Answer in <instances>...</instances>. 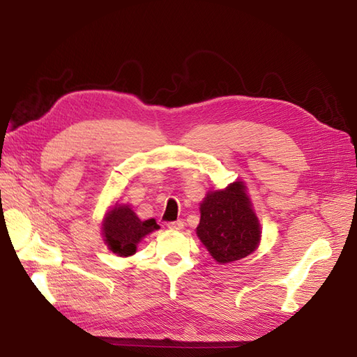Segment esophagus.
I'll return each mask as SVG.
<instances>
[{"instance_id":"1","label":"esophagus","mask_w":357,"mask_h":357,"mask_svg":"<svg viewBox=\"0 0 357 357\" xmlns=\"http://www.w3.org/2000/svg\"><path fill=\"white\" fill-rule=\"evenodd\" d=\"M167 229H171V230H182L183 229V221L176 220V221L167 222Z\"/></svg>"}]
</instances>
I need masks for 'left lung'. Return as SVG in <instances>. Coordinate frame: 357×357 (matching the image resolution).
Returning a JSON list of instances; mask_svg holds the SVG:
<instances>
[{
	"mask_svg": "<svg viewBox=\"0 0 357 357\" xmlns=\"http://www.w3.org/2000/svg\"><path fill=\"white\" fill-rule=\"evenodd\" d=\"M197 234L218 264L240 260L257 248L260 226L241 182L205 197Z\"/></svg>",
	"mask_w": 357,
	"mask_h": 357,
	"instance_id": "8db88e82",
	"label": "left lung"
}]
</instances>
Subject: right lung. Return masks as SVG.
I'll return each mask as SVG.
<instances>
[{
  "instance_id": "1",
  "label": "right lung",
  "mask_w": 357,
  "mask_h": 357,
  "mask_svg": "<svg viewBox=\"0 0 357 357\" xmlns=\"http://www.w3.org/2000/svg\"><path fill=\"white\" fill-rule=\"evenodd\" d=\"M156 221H142L127 205H116L102 224V234L107 246L119 256H131L136 253L137 243L149 233L158 230Z\"/></svg>"
}]
</instances>
